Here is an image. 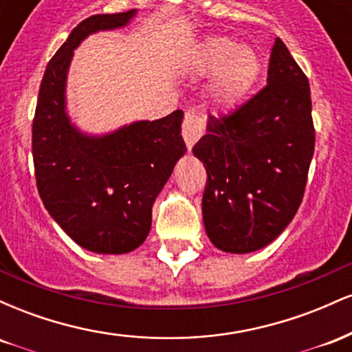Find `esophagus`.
Returning <instances> with one entry per match:
<instances>
[{"label":"esophagus","instance_id":"obj_1","mask_svg":"<svg viewBox=\"0 0 352 352\" xmlns=\"http://www.w3.org/2000/svg\"><path fill=\"white\" fill-rule=\"evenodd\" d=\"M205 132V119L197 111H187L184 117V124H182V135H184L185 144L188 148L195 145L197 140L204 135Z\"/></svg>","mask_w":352,"mask_h":352}]
</instances>
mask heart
I'll list each match as a JSON object with an SVG mask.
<instances>
[{"label": "heart", "mask_w": 352, "mask_h": 352, "mask_svg": "<svg viewBox=\"0 0 352 352\" xmlns=\"http://www.w3.org/2000/svg\"><path fill=\"white\" fill-rule=\"evenodd\" d=\"M188 69L197 76L212 74L207 98L213 106L228 109L252 91L261 72V60L252 47L225 36H212L193 47Z\"/></svg>", "instance_id": "obj_1"}]
</instances>
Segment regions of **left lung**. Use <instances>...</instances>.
Wrapping results in <instances>:
<instances>
[{
	"instance_id": "1",
	"label": "left lung",
	"mask_w": 352,
	"mask_h": 352,
	"mask_svg": "<svg viewBox=\"0 0 352 352\" xmlns=\"http://www.w3.org/2000/svg\"><path fill=\"white\" fill-rule=\"evenodd\" d=\"M266 86L232 114L208 116L193 155L207 170L201 212L218 250L252 253L289 225L314 153L308 78L280 38Z\"/></svg>"
}]
</instances>
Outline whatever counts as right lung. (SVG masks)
I'll list each match as a JSON object with an SVG mask.
<instances>
[{"label":"right lung","mask_w":352,"mask_h":352,"mask_svg":"<svg viewBox=\"0 0 352 352\" xmlns=\"http://www.w3.org/2000/svg\"><path fill=\"white\" fill-rule=\"evenodd\" d=\"M135 13L94 14L72 30L47 64L33 120L34 175L44 207L76 243L102 254L144 243L153 201L187 151L182 111L106 135L82 134L66 112L72 52L89 34L122 28Z\"/></svg>","instance_id":"add662e5"}]
</instances>
